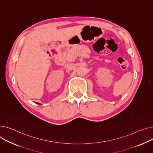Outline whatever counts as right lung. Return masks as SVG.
I'll return each instance as SVG.
<instances>
[{"label":"right lung","mask_w":153,"mask_h":153,"mask_svg":"<svg viewBox=\"0 0 153 153\" xmlns=\"http://www.w3.org/2000/svg\"><path fill=\"white\" fill-rule=\"evenodd\" d=\"M37 104H39V103H37Z\"/></svg>","instance_id":"obj_1"}]
</instances>
